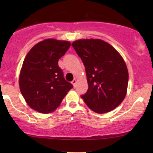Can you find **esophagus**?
Returning a JSON list of instances; mask_svg holds the SVG:
<instances>
[{"label":"esophagus","mask_w":153,"mask_h":153,"mask_svg":"<svg viewBox=\"0 0 153 153\" xmlns=\"http://www.w3.org/2000/svg\"><path fill=\"white\" fill-rule=\"evenodd\" d=\"M72 85H74V87H75V85H76V80L75 79H73V81H72Z\"/></svg>","instance_id":"esophagus-1"}]
</instances>
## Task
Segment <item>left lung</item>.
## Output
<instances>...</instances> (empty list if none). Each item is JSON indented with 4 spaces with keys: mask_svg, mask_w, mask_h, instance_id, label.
<instances>
[{
    "mask_svg": "<svg viewBox=\"0 0 153 153\" xmlns=\"http://www.w3.org/2000/svg\"><path fill=\"white\" fill-rule=\"evenodd\" d=\"M72 45L86 72L88 89L81 98L97 114L114 110L125 99L128 85V70L123 57L102 39H79Z\"/></svg>",
    "mask_w": 153,
    "mask_h": 153,
    "instance_id": "1",
    "label": "left lung"
}]
</instances>
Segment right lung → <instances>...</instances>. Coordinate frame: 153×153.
Here are the masks:
<instances>
[{"mask_svg": "<svg viewBox=\"0 0 153 153\" xmlns=\"http://www.w3.org/2000/svg\"><path fill=\"white\" fill-rule=\"evenodd\" d=\"M70 45L68 41L47 39L36 44L26 55L19 75V88L33 109L42 114L53 112L73 88L58 65Z\"/></svg>", "mask_w": 153, "mask_h": 153, "instance_id": "obj_1", "label": "right lung"}]
</instances>
